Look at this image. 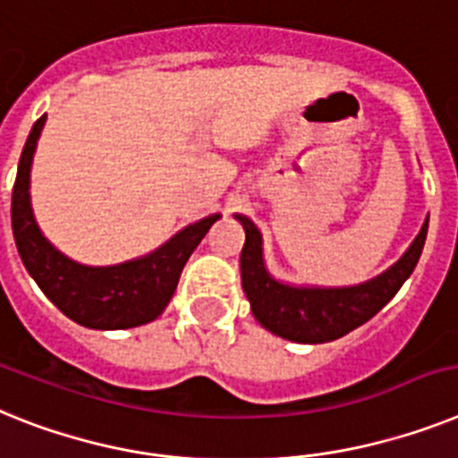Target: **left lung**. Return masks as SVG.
<instances>
[{
    "mask_svg": "<svg viewBox=\"0 0 458 458\" xmlns=\"http://www.w3.org/2000/svg\"><path fill=\"white\" fill-rule=\"evenodd\" d=\"M237 218L247 233L240 256V270L242 286L251 302L253 317L275 335L305 342V344L337 340L370 321L398 293L407 276L412 275L428 233V218H426L421 233L412 242V247L407 249L405 256L372 282L349 288H295L275 282L265 272L259 228L247 216Z\"/></svg>",
    "mask_w": 458,
    "mask_h": 458,
    "instance_id": "1",
    "label": "left lung"
}]
</instances>
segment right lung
<instances>
[{
  "label": "right lung",
  "mask_w": 458,
  "mask_h": 458,
  "mask_svg": "<svg viewBox=\"0 0 458 458\" xmlns=\"http://www.w3.org/2000/svg\"><path fill=\"white\" fill-rule=\"evenodd\" d=\"M46 116L32 125L22 148L11 198V225L15 247L46 298L72 321L88 328L116 330L148 324L163 314L191 259L218 214L183 228L151 256L114 267H88L69 260L48 244L30 207V167Z\"/></svg>",
  "instance_id": "obj_1"
}]
</instances>
